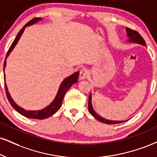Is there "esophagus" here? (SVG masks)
Returning <instances> with one entry per match:
<instances>
[{
  "label": "esophagus",
  "instance_id": "1",
  "mask_svg": "<svg viewBox=\"0 0 157 157\" xmlns=\"http://www.w3.org/2000/svg\"><path fill=\"white\" fill-rule=\"evenodd\" d=\"M89 71L87 69H82L80 71V80H84L89 76Z\"/></svg>",
  "mask_w": 157,
  "mask_h": 157
}]
</instances>
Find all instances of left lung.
Instances as JSON below:
<instances>
[{
	"label": "left lung",
	"instance_id": "left-lung-1",
	"mask_svg": "<svg viewBox=\"0 0 157 157\" xmlns=\"http://www.w3.org/2000/svg\"><path fill=\"white\" fill-rule=\"evenodd\" d=\"M126 35H127L128 38V41L132 43H136V44H139L143 45V46H145V41L144 39H143V37L141 36L140 35L137 33V31H133V30L130 29L129 28H126ZM88 110L90 114L93 116L94 118H97L98 121H99L105 123V124H121V123H124L125 121H127L128 120L126 121H112V120H108V119H105V118H102L99 116L98 113L95 112L93 108V106H92L91 104V94H90L89 96V99H88Z\"/></svg>",
	"mask_w": 157,
	"mask_h": 157
}]
</instances>
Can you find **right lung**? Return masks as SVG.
Instances as JSON below:
<instances>
[{"instance_id": "add662e5", "label": "right lung", "mask_w": 157, "mask_h": 157, "mask_svg": "<svg viewBox=\"0 0 157 157\" xmlns=\"http://www.w3.org/2000/svg\"><path fill=\"white\" fill-rule=\"evenodd\" d=\"M40 20H42V19L40 17H36L32 19L31 20H30L29 22H28L24 26L23 28L20 30V32L18 33V34L17 35L16 38L13 41V43L11 45V47L9 48L8 52H7L6 56V59L4 61V64H3V70H5L6 66V58L10 54V52L13 50V49L14 48V47L16 46V44H17V42L20 40V37L23 32L25 31V28L28 26L32 25L36 23L37 22L40 21ZM79 77V71H77V72H75L72 75H70L69 77H67L63 80V82H61L60 86L58 88V93L56 94V97H55L53 101L51 102L50 105H48V107H44V109H40V110H26L23 108H22L21 107L18 106L16 103L14 102V100L12 99V98L11 97L10 94H9L8 88H7L6 84V82H4L5 84V88H6V93L7 98H8L9 101L10 102L12 106L14 107V108L16 109L17 112L20 113V114L22 115V116L26 117V118H33V119H44V118H48L52 115L55 114L58 109H60V107H61L62 101H63V99L64 97V95H65L66 92L69 90V88H71V86H72L74 83L78 82L77 79ZM4 78H5V73H4Z\"/></svg>"}]
</instances>
